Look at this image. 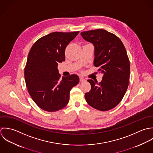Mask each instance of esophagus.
<instances>
[{"mask_svg": "<svg viewBox=\"0 0 153 153\" xmlns=\"http://www.w3.org/2000/svg\"><path fill=\"white\" fill-rule=\"evenodd\" d=\"M86 81V80L84 79V78H83V77H80V82H85Z\"/></svg>", "mask_w": 153, "mask_h": 153, "instance_id": "34e87169", "label": "esophagus"}]
</instances>
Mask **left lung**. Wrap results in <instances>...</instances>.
I'll return each instance as SVG.
<instances>
[{
	"label": "left lung",
	"instance_id": "1",
	"mask_svg": "<svg viewBox=\"0 0 153 153\" xmlns=\"http://www.w3.org/2000/svg\"><path fill=\"white\" fill-rule=\"evenodd\" d=\"M81 35L93 44L94 65L103 74L99 83L88 80L91 89L85 93L86 100L94 109L109 111L120 103L128 87L130 63L126 49L117 36L105 30L84 31Z\"/></svg>",
	"mask_w": 153,
	"mask_h": 153
}]
</instances>
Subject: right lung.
Segmentation results:
<instances>
[{
    "label": "right lung",
    "instance_id": "1",
    "mask_svg": "<svg viewBox=\"0 0 153 153\" xmlns=\"http://www.w3.org/2000/svg\"><path fill=\"white\" fill-rule=\"evenodd\" d=\"M54 32L38 39L29 52L25 67L26 86L32 100L42 109L56 112L68 103L70 92L79 82L77 75L60 79L57 66L65 61L67 45L78 35Z\"/></svg>",
    "mask_w": 153,
    "mask_h": 153
}]
</instances>
